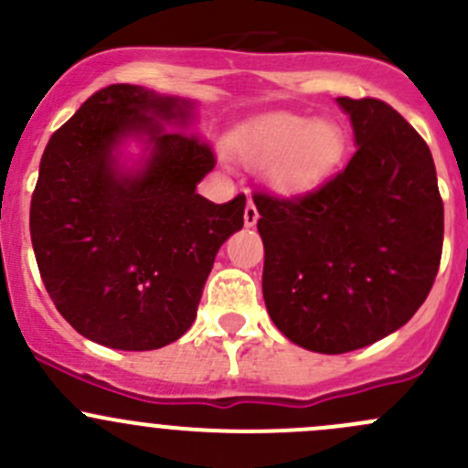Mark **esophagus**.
<instances>
[{"mask_svg":"<svg viewBox=\"0 0 468 468\" xmlns=\"http://www.w3.org/2000/svg\"><path fill=\"white\" fill-rule=\"evenodd\" d=\"M258 207H256V204H253L251 199H249V204H247V207H244V224L247 226H256V221H258Z\"/></svg>","mask_w":468,"mask_h":468,"instance_id":"1","label":"esophagus"}]
</instances>
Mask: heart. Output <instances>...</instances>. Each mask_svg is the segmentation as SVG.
<instances>
[{
    "label": "heart",
    "mask_w": 468,
    "mask_h": 468,
    "mask_svg": "<svg viewBox=\"0 0 468 468\" xmlns=\"http://www.w3.org/2000/svg\"><path fill=\"white\" fill-rule=\"evenodd\" d=\"M249 165H271L273 183L282 192L314 186L344 151V135L330 122L299 115H276L244 135L238 146Z\"/></svg>",
    "instance_id": "heart-1"
}]
</instances>
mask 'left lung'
<instances>
[{
    "instance_id": "8db88e82",
    "label": "left lung",
    "mask_w": 468,
    "mask_h": 468,
    "mask_svg": "<svg viewBox=\"0 0 468 468\" xmlns=\"http://www.w3.org/2000/svg\"><path fill=\"white\" fill-rule=\"evenodd\" d=\"M356 154L305 195L253 192L267 313L308 351H356L408 324L435 282L443 201L426 140L380 99L339 97Z\"/></svg>"
}]
</instances>
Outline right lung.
<instances>
[{
  "label": "right lung",
  "mask_w": 468,
  "mask_h": 468,
  "mask_svg": "<svg viewBox=\"0 0 468 468\" xmlns=\"http://www.w3.org/2000/svg\"><path fill=\"white\" fill-rule=\"evenodd\" d=\"M192 103L112 83L47 143L31 197V242L56 310L77 333L120 351L176 342L197 317L221 244L244 226V195L212 204L197 183L212 146L186 129ZM144 134L143 173L116 172L112 151Z\"/></svg>",
  "instance_id": "obj_1"
}]
</instances>
